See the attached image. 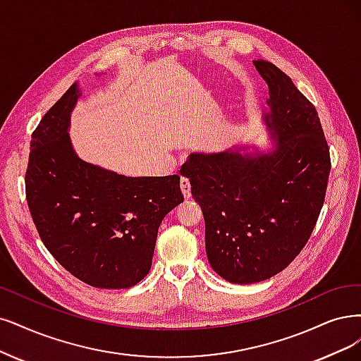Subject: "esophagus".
<instances>
[{"mask_svg": "<svg viewBox=\"0 0 361 361\" xmlns=\"http://www.w3.org/2000/svg\"><path fill=\"white\" fill-rule=\"evenodd\" d=\"M180 188H181L183 196H184L185 199H189V197L192 196V192H190V183H189V180H188V178L181 177V180H180Z\"/></svg>", "mask_w": 361, "mask_h": 361, "instance_id": "1", "label": "esophagus"}]
</instances>
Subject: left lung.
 Segmentation results:
<instances>
[{"mask_svg": "<svg viewBox=\"0 0 361 361\" xmlns=\"http://www.w3.org/2000/svg\"><path fill=\"white\" fill-rule=\"evenodd\" d=\"M252 63L269 87L262 113L268 149L193 153L181 168L204 212L211 268L233 284L264 281L295 260L314 231L330 173L315 106L278 66Z\"/></svg>", "mask_w": 361, "mask_h": 361, "instance_id": "8db88e82", "label": "left lung"}]
</instances>
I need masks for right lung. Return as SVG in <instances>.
Returning <instances> with one entry per match:
<instances>
[{
    "mask_svg": "<svg viewBox=\"0 0 361 361\" xmlns=\"http://www.w3.org/2000/svg\"><path fill=\"white\" fill-rule=\"evenodd\" d=\"M82 97L74 83L32 133L26 201L43 244L97 288H128L152 268L159 226L184 201L180 177H126L85 162L70 125Z\"/></svg>",
    "mask_w": 361,
    "mask_h": 361,
    "instance_id": "obj_1",
    "label": "right lung"
}]
</instances>
